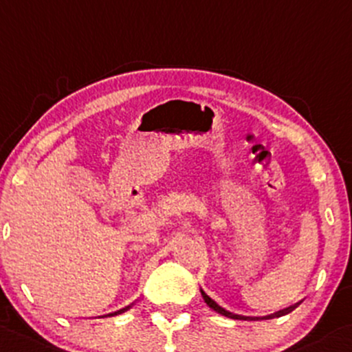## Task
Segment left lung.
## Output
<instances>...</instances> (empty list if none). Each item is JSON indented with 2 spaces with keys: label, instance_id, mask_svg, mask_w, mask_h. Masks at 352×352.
<instances>
[{
  "label": "left lung",
  "instance_id": "1",
  "mask_svg": "<svg viewBox=\"0 0 352 352\" xmlns=\"http://www.w3.org/2000/svg\"><path fill=\"white\" fill-rule=\"evenodd\" d=\"M201 295H202V298H204V302L207 303V305H209L212 310H216L217 314H221V316H224V317H229V319H238V320H270V319H276V317H282V316H287V314H290L292 310H295L302 303V300H300V302L294 303V305L287 307V309L276 310V312L268 314V316H263V317H251V316H239V314H232V312H229V310L223 309V307H221L217 302H214L212 298H210L209 295H207L206 292L202 290V288H201Z\"/></svg>",
  "mask_w": 352,
  "mask_h": 352
}]
</instances>
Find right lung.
<instances>
[{
	"label": "right lung",
	"mask_w": 352,
	"mask_h": 352,
	"mask_svg": "<svg viewBox=\"0 0 352 352\" xmlns=\"http://www.w3.org/2000/svg\"><path fill=\"white\" fill-rule=\"evenodd\" d=\"M133 305V303H131ZM131 305H128V307H124V309H121V310H118V312H113V314H108V316H118V314H123L124 310H128V309H131Z\"/></svg>",
	"instance_id": "add662e5"
}]
</instances>
